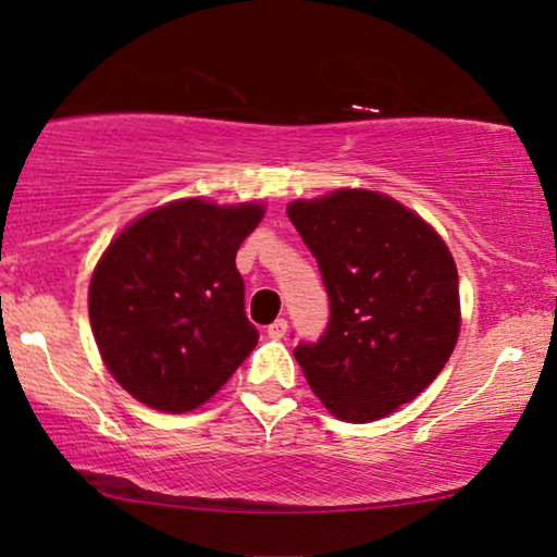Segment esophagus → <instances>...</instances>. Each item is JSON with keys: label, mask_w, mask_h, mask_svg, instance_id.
Masks as SVG:
<instances>
[{"label": "esophagus", "mask_w": 557, "mask_h": 557, "mask_svg": "<svg viewBox=\"0 0 557 557\" xmlns=\"http://www.w3.org/2000/svg\"><path fill=\"white\" fill-rule=\"evenodd\" d=\"M265 332H269L271 339H281L288 332V322H286V319H276V322L269 324V330H265Z\"/></svg>", "instance_id": "1"}]
</instances>
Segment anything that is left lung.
<instances>
[{
  "label": "left lung",
  "instance_id": "obj_1",
  "mask_svg": "<svg viewBox=\"0 0 557 557\" xmlns=\"http://www.w3.org/2000/svg\"><path fill=\"white\" fill-rule=\"evenodd\" d=\"M317 258L330 322L294 349L311 391L347 423L393 413L429 387L459 339V273L416 212L368 189L286 210Z\"/></svg>",
  "mask_w": 557,
  "mask_h": 557
}]
</instances>
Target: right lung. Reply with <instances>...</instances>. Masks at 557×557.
<instances>
[{
    "label": "right lung",
    "instance_id": "add662e5",
    "mask_svg": "<svg viewBox=\"0 0 557 557\" xmlns=\"http://www.w3.org/2000/svg\"><path fill=\"white\" fill-rule=\"evenodd\" d=\"M261 205L180 200L136 220L96 265L88 314L119 385L164 413L210 400L258 345L235 269Z\"/></svg>",
    "mask_w": 557,
    "mask_h": 557
}]
</instances>
